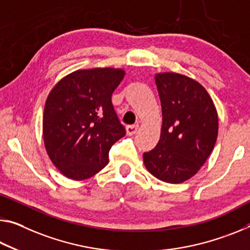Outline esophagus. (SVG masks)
<instances>
[{"label":"esophagus","mask_w":250,"mask_h":250,"mask_svg":"<svg viewBox=\"0 0 250 250\" xmlns=\"http://www.w3.org/2000/svg\"><path fill=\"white\" fill-rule=\"evenodd\" d=\"M138 128H139V125H126L125 128V131L128 136H133V134H136L138 131Z\"/></svg>","instance_id":"34e87169"}]
</instances>
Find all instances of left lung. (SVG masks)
<instances>
[{"label":"left lung","instance_id":"left-lung-1","mask_svg":"<svg viewBox=\"0 0 250 250\" xmlns=\"http://www.w3.org/2000/svg\"><path fill=\"white\" fill-rule=\"evenodd\" d=\"M162 110L158 145L144 153L148 171L168 184L190 179L210 156L218 136V114L199 82L173 72L154 75Z\"/></svg>","mask_w":250,"mask_h":250}]
</instances>
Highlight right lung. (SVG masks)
<instances>
[{
    "label": "right lung",
    "mask_w": 250,
    "mask_h": 250,
    "mask_svg": "<svg viewBox=\"0 0 250 250\" xmlns=\"http://www.w3.org/2000/svg\"><path fill=\"white\" fill-rule=\"evenodd\" d=\"M125 74L113 68L78 70L51 90L43 113V140L63 176L84 180L108 165L111 146L125 134L111 101Z\"/></svg>",
    "instance_id": "obj_1"
}]
</instances>
